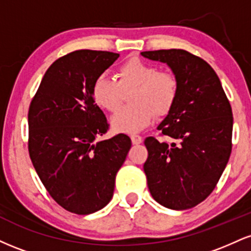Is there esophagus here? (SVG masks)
Returning a JSON list of instances; mask_svg holds the SVG:
<instances>
[{"mask_svg":"<svg viewBox=\"0 0 251 251\" xmlns=\"http://www.w3.org/2000/svg\"><path fill=\"white\" fill-rule=\"evenodd\" d=\"M131 140H132V143L134 144V145H138V144H140L143 142V138L140 137V135H138V134H132L131 135Z\"/></svg>","mask_w":251,"mask_h":251,"instance_id":"1","label":"esophagus"}]
</instances>
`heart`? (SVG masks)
<instances>
[{"mask_svg": "<svg viewBox=\"0 0 251 251\" xmlns=\"http://www.w3.org/2000/svg\"><path fill=\"white\" fill-rule=\"evenodd\" d=\"M128 94L129 105L117 112L111 124L118 132L134 133L148 127L155 118L166 117L179 94V80L174 72L158 71L157 66L131 56L120 63L116 81L98 76L92 85V97L100 108L114 113Z\"/></svg>", "mask_w": 251, "mask_h": 251, "instance_id": "1", "label": "heart"}]
</instances>
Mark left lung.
<instances>
[{
    "label": "left lung",
    "mask_w": 251,
    "mask_h": 251,
    "mask_svg": "<svg viewBox=\"0 0 251 251\" xmlns=\"http://www.w3.org/2000/svg\"><path fill=\"white\" fill-rule=\"evenodd\" d=\"M168 63L179 80L172 111L158 126L160 137L145 139L144 164L152 197L174 210H186L209 197L232 149V111L216 72L205 60L184 50L143 51Z\"/></svg>",
    "instance_id": "obj_1"
}]
</instances>
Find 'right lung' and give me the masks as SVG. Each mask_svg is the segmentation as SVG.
<instances>
[{"mask_svg":"<svg viewBox=\"0 0 251 251\" xmlns=\"http://www.w3.org/2000/svg\"><path fill=\"white\" fill-rule=\"evenodd\" d=\"M119 57L80 50L55 60L46 72L28 111V151L50 197L67 211L93 214L107 205L131 139L98 142L108 123L92 97V85Z\"/></svg>","mask_w":251,"mask_h":251,"instance_id":"add662e5","label":"right lung"}]
</instances>
